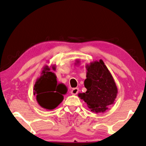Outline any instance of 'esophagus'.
Segmentation results:
<instances>
[{
  "label": "esophagus",
  "instance_id": "34e87169",
  "mask_svg": "<svg viewBox=\"0 0 146 146\" xmlns=\"http://www.w3.org/2000/svg\"><path fill=\"white\" fill-rule=\"evenodd\" d=\"M78 93V88H73V90H71V94L72 95H76Z\"/></svg>",
  "mask_w": 146,
  "mask_h": 146
}]
</instances>
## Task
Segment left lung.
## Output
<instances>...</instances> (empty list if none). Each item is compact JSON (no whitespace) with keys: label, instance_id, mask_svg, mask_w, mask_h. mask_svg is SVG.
Instances as JSON below:
<instances>
[{"label":"left lung","instance_id":"1","mask_svg":"<svg viewBox=\"0 0 146 146\" xmlns=\"http://www.w3.org/2000/svg\"><path fill=\"white\" fill-rule=\"evenodd\" d=\"M86 68L84 85L87 90L80 93L78 97L86 102L91 111L105 112L115 100L118 93L116 83L102 60L86 64Z\"/></svg>","mask_w":146,"mask_h":146}]
</instances>
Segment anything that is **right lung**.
<instances>
[{"label": "right lung", "mask_w": 146, "mask_h": 146, "mask_svg": "<svg viewBox=\"0 0 146 146\" xmlns=\"http://www.w3.org/2000/svg\"><path fill=\"white\" fill-rule=\"evenodd\" d=\"M52 70L56 67L52 66ZM51 71L48 66H44L41 75L36 80L34 86V95L36 96V100L42 108L53 110L63 100V95L68 91L63 83H58L56 76Z\"/></svg>", "instance_id": "1"}]
</instances>
